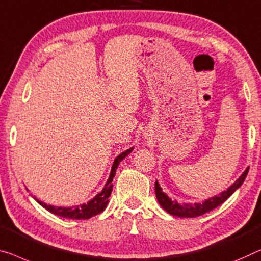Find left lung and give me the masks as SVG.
<instances>
[{"instance_id":"8db88e82","label":"left lung","mask_w":261,"mask_h":261,"mask_svg":"<svg viewBox=\"0 0 261 261\" xmlns=\"http://www.w3.org/2000/svg\"><path fill=\"white\" fill-rule=\"evenodd\" d=\"M248 172V168L243 172V175L236 181L232 186L228 188L227 190L223 191L222 194L218 196H215V197H211L209 199L204 200L203 203H183L179 204L177 200H171L168 196L162 191L161 187L158 183L155 182V194L156 198H158L160 205H161L164 210H166L168 214L172 216H177V217H186V218H192V217H198V216H202L206 212L216 209V207L219 206L220 204L225 202V200L230 197V196L233 194V192L238 189V188L242 186L243 182L245 181L246 176Z\"/></svg>"}]
</instances>
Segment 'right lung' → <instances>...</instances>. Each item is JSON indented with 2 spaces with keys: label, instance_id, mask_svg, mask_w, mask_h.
Instances as JSON below:
<instances>
[{
  "label": "right lung",
  "instance_id": "obj_1",
  "mask_svg": "<svg viewBox=\"0 0 261 261\" xmlns=\"http://www.w3.org/2000/svg\"><path fill=\"white\" fill-rule=\"evenodd\" d=\"M133 150V148H129L126 151L120 154L117 159L114 160L113 166H112V170L110 174V177H108V181L106 183V186L103 187V189L101 192L95 196L94 198H92L89 200L86 204H82V205H77V206H72V207H62V206H54V205H47V204L43 203V202H37L41 204L43 207H45L47 211H50L51 214L61 216V217L64 218H70V219H89L93 216H97L99 214L106 209L107 203H108V197L111 196L112 189H113V186H112V181H113V177L115 176V171H117V168L119 166L120 161H122L126 156Z\"/></svg>",
  "mask_w": 261,
  "mask_h": 261
}]
</instances>
